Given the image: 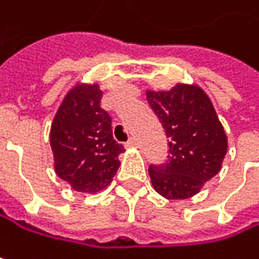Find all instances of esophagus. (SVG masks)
I'll list each match as a JSON object with an SVG mask.
<instances>
[{
	"label": "esophagus",
	"mask_w": 259,
	"mask_h": 259,
	"mask_svg": "<svg viewBox=\"0 0 259 259\" xmlns=\"http://www.w3.org/2000/svg\"><path fill=\"white\" fill-rule=\"evenodd\" d=\"M136 145H138V142H136L135 138H130L129 141L126 142V147H136Z\"/></svg>",
	"instance_id": "34e87169"
}]
</instances>
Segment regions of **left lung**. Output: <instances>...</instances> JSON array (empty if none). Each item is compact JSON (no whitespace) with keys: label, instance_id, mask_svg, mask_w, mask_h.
<instances>
[{"label":"left lung","instance_id":"8db88e82","mask_svg":"<svg viewBox=\"0 0 259 259\" xmlns=\"http://www.w3.org/2000/svg\"><path fill=\"white\" fill-rule=\"evenodd\" d=\"M147 100L169 147L168 159L148 168L153 187L166 199L190 198L221 171L228 148L225 130L211 100L196 85L147 91Z\"/></svg>","mask_w":259,"mask_h":259}]
</instances>
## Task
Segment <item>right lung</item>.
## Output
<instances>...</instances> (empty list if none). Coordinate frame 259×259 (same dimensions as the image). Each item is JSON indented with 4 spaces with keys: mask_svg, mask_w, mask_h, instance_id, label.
<instances>
[{
    "mask_svg": "<svg viewBox=\"0 0 259 259\" xmlns=\"http://www.w3.org/2000/svg\"><path fill=\"white\" fill-rule=\"evenodd\" d=\"M100 100L97 83L76 85L64 97L51 127L55 172L78 192L105 189L124 151L112 136V118L100 108Z\"/></svg>",
    "mask_w": 259,
    "mask_h": 259,
    "instance_id": "right-lung-1",
    "label": "right lung"
}]
</instances>
